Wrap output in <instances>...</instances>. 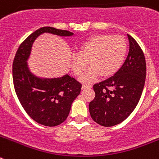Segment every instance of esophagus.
I'll use <instances>...</instances> for the list:
<instances>
[{
    "mask_svg": "<svg viewBox=\"0 0 159 159\" xmlns=\"http://www.w3.org/2000/svg\"><path fill=\"white\" fill-rule=\"evenodd\" d=\"M92 88V85H87V84H84L82 86V89H89V88Z\"/></svg>",
    "mask_w": 159,
    "mask_h": 159,
    "instance_id": "esophagus-1",
    "label": "esophagus"
}]
</instances>
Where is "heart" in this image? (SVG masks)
Listing matches in <instances>:
<instances>
[{
    "mask_svg": "<svg viewBox=\"0 0 159 159\" xmlns=\"http://www.w3.org/2000/svg\"><path fill=\"white\" fill-rule=\"evenodd\" d=\"M127 52V42L123 36L95 35L81 43L78 54L71 55L70 67L75 75H80L89 62L92 67L80 77V81L91 84L101 75L104 77L115 75L121 67Z\"/></svg>",
    "mask_w": 159,
    "mask_h": 159,
    "instance_id": "heart-1",
    "label": "heart"
}]
</instances>
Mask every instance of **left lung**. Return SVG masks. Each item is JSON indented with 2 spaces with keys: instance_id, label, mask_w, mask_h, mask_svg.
Returning a JSON list of instances; mask_svg holds the SVG:
<instances>
[{
  "instance_id": "left-lung-1",
  "label": "left lung",
  "mask_w": 159,
  "mask_h": 159,
  "mask_svg": "<svg viewBox=\"0 0 159 159\" xmlns=\"http://www.w3.org/2000/svg\"><path fill=\"white\" fill-rule=\"evenodd\" d=\"M130 48L120 69L107 80L94 84L95 97L89 103L94 121L102 127L122 123L133 112L145 84L146 60L134 38L127 34Z\"/></svg>"
}]
</instances>
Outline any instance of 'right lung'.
<instances>
[{"instance_id": "1", "label": "right lung", "mask_w": 159, "mask_h": 159, "mask_svg": "<svg viewBox=\"0 0 159 159\" xmlns=\"http://www.w3.org/2000/svg\"><path fill=\"white\" fill-rule=\"evenodd\" d=\"M44 32L61 36H72L67 30L43 27L32 32L19 46L12 64V79L17 98L26 113L34 121L56 127L66 120L71 103L80 95L82 84L68 75L42 79L29 71L27 60L33 42Z\"/></svg>"}]
</instances>
